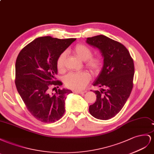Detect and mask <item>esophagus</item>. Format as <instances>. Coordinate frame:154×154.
Masks as SVG:
<instances>
[{
  "instance_id": "1",
  "label": "esophagus",
  "mask_w": 154,
  "mask_h": 154,
  "mask_svg": "<svg viewBox=\"0 0 154 154\" xmlns=\"http://www.w3.org/2000/svg\"><path fill=\"white\" fill-rule=\"evenodd\" d=\"M73 93L75 94H83L85 93V91H73Z\"/></svg>"
}]
</instances>
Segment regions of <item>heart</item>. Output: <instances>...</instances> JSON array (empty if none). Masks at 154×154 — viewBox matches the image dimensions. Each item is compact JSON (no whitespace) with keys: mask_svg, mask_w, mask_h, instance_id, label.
<instances>
[{"mask_svg":"<svg viewBox=\"0 0 154 154\" xmlns=\"http://www.w3.org/2000/svg\"><path fill=\"white\" fill-rule=\"evenodd\" d=\"M73 52L79 59L82 61H86V66L91 69L92 72L96 73L99 72L101 66L102 61L99 57H91L93 52L90 48L79 44L74 47ZM65 57V53H63L57 61V66L60 71H63L64 69ZM90 75L86 72L77 73H71L65 77L64 83L66 86L70 89L81 91L84 89L90 82Z\"/></svg>","mask_w":154,"mask_h":154,"instance_id":"obj_1","label":"heart"}]
</instances>
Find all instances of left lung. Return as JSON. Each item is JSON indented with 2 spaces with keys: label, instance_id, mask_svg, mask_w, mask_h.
Instances as JSON below:
<instances>
[{
  "label": "left lung",
  "instance_id": "left-lung-1",
  "mask_svg": "<svg viewBox=\"0 0 154 154\" xmlns=\"http://www.w3.org/2000/svg\"><path fill=\"white\" fill-rule=\"evenodd\" d=\"M86 42L98 48L103 57V69L93 84L101 88L94 91L97 99L89 112L96 119L108 120L121 110L131 94L134 61L123 45L106 36L88 37Z\"/></svg>",
  "mask_w": 154,
  "mask_h": 154
}]
</instances>
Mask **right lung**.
Returning <instances> with one entry per match:
<instances>
[{
    "label": "right lung",
    "mask_w": 154,
    "mask_h": 154,
    "mask_svg": "<svg viewBox=\"0 0 154 154\" xmlns=\"http://www.w3.org/2000/svg\"><path fill=\"white\" fill-rule=\"evenodd\" d=\"M75 40L50 36L38 37L26 45L17 57L15 63L17 91L28 111L42 122H54L65 112V100L72 91L63 88L50 94L49 89L51 86L63 85L62 82L55 80L57 61Z\"/></svg>",
    "instance_id": "right-lung-1"
}]
</instances>
